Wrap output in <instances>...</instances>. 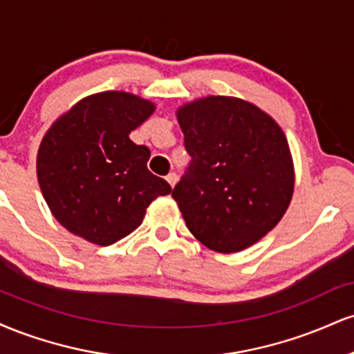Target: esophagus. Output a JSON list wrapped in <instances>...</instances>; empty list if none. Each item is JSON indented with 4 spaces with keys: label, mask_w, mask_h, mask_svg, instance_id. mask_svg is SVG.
Returning <instances> with one entry per match:
<instances>
[{
    "label": "esophagus",
    "mask_w": 354,
    "mask_h": 354,
    "mask_svg": "<svg viewBox=\"0 0 354 354\" xmlns=\"http://www.w3.org/2000/svg\"><path fill=\"white\" fill-rule=\"evenodd\" d=\"M166 181H168L169 186H171V188H173V186L176 185V181H178V174L176 173H169L168 176H166Z\"/></svg>",
    "instance_id": "esophagus-1"
}]
</instances>
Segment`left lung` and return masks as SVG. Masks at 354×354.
<instances>
[{
	"label": "left lung",
	"mask_w": 354,
	"mask_h": 354,
	"mask_svg": "<svg viewBox=\"0 0 354 354\" xmlns=\"http://www.w3.org/2000/svg\"><path fill=\"white\" fill-rule=\"evenodd\" d=\"M191 161L174 186L193 236L219 253L254 245L283 218L293 196L290 146L254 104L208 96L178 109Z\"/></svg>",
	"instance_id": "obj_1"
}]
</instances>
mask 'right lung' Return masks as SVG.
<instances>
[{
	"label": "right lung",
	"mask_w": 354,
	"mask_h": 354,
	"mask_svg": "<svg viewBox=\"0 0 354 354\" xmlns=\"http://www.w3.org/2000/svg\"><path fill=\"white\" fill-rule=\"evenodd\" d=\"M154 104L124 91H104L76 103L44 135L38 181L53 216L70 233L108 246L133 233L146 208L171 193L149 171V149L129 133Z\"/></svg>",
	"instance_id": "add662e5"
}]
</instances>
